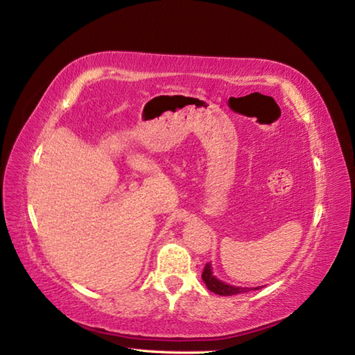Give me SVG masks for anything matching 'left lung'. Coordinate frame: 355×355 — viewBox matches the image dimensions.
I'll use <instances>...</instances> for the list:
<instances>
[{"mask_svg": "<svg viewBox=\"0 0 355 355\" xmlns=\"http://www.w3.org/2000/svg\"><path fill=\"white\" fill-rule=\"evenodd\" d=\"M201 277H203L207 289L212 291V293H215V294H218V295H235V294H241V293H248V291H251V288L231 286V284L218 280L217 277L212 274L211 263H206V266L203 269V274H201ZM255 289H259V288H255Z\"/></svg>", "mask_w": 355, "mask_h": 355, "instance_id": "8db88e82", "label": "left lung"}]
</instances>
